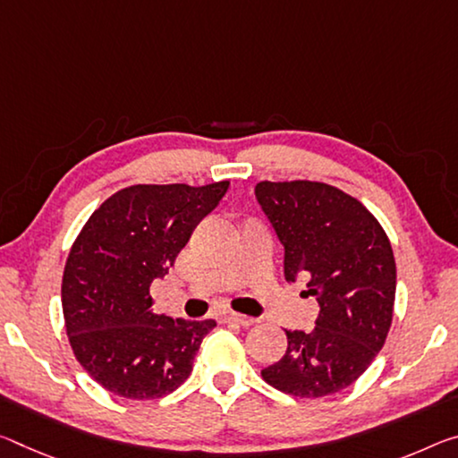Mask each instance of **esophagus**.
Here are the masks:
<instances>
[{
  "mask_svg": "<svg viewBox=\"0 0 458 458\" xmlns=\"http://www.w3.org/2000/svg\"><path fill=\"white\" fill-rule=\"evenodd\" d=\"M220 318L224 322H234V324H241L244 328H249V326L255 324V318L250 316H244V314H238V311H232V310H224L220 311Z\"/></svg>",
  "mask_w": 458,
  "mask_h": 458,
  "instance_id": "1",
  "label": "esophagus"
}]
</instances>
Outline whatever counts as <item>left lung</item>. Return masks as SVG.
<instances>
[{"mask_svg":"<svg viewBox=\"0 0 458 458\" xmlns=\"http://www.w3.org/2000/svg\"><path fill=\"white\" fill-rule=\"evenodd\" d=\"M260 209L283 244L289 283L308 275L316 328L285 330L287 351L260 371L283 394L324 397L359 379L386 343L395 301V259L375 216L351 195L314 181H263Z\"/></svg>","mask_w":458,"mask_h":458,"instance_id":"obj_1","label":"left lung"}]
</instances>
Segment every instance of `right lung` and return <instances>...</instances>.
<instances>
[{
	"label": "right lung",
	"mask_w": 458,
	"mask_h": 458,
	"mask_svg": "<svg viewBox=\"0 0 458 458\" xmlns=\"http://www.w3.org/2000/svg\"><path fill=\"white\" fill-rule=\"evenodd\" d=\"M228 185L126 187L101 203L77 236L63 275V316L77 360L104 389L157 399L191 375L216 322L158 316L148 289L169 273Z\"/></svg>",
	"instance_id": "add662e5"
}]
</instances>
